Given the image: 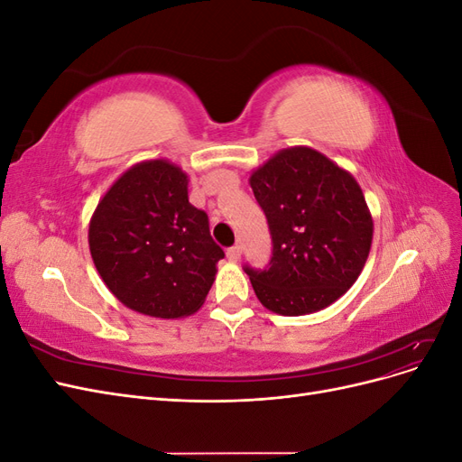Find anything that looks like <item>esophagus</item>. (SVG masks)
<instances>
[{"label": "esophagus", "mask_w": 462, "mask_h": 462, "mask_svg": "<svg viewBox=\"0 0 462 462\" xmlns=\"http://www.w3.org/2000/svg\"><path fill=\"white\" fill-rule=\"evenodd\" d=\"M241 254H243V248H241V245H235V246H231V248L227 250V258H229V262H239V260H241Z\"/></svg>", "instance_id": "34e87169"}]
</instances>
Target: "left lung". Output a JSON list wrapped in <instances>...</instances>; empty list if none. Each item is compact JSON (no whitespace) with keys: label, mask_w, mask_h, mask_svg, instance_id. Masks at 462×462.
<instances>
[{"label":"left lung","mask_w":462,"mask_h":462,"mask_svg":"<svg viewBox=\"0 0 462 462\" xmlns=\"http://www.w3.org/2000/svg\"><path fill=\"white\" fill-rule=\"evenodd\" d=\"M273 243L270 268H245L258 300L282 316L328 309L368 260L374 219L356 179L310 146H291L250 173Z\"/></svg>","instance_id":"1"}]
</instances>
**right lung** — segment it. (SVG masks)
Segmentation results:
<instances>
[{"instance_id":"add662e5","label":"right lung","mask_w":462,"mask_h":462,"mask_svg":"<svg viewBox=\"0 0 462 462\" xmlns=\"http://www.w3.org/2000/svg\"><path fill=\"white\" fill-rule=\"evenodd\" d=\"M97 273L121 304L162 319L200 310L226 256L208 216L189 202V175L170 160L131 165L88 226Z\"/></svg>"}]
</instances>
